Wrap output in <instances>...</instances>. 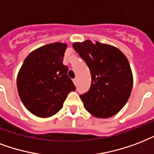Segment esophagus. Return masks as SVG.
<instances>
[{
	"instance_id": "obj_1",
	"label": "esophagus",
	"mask_w": 154,
	"mask_h": 154,
	"mask_svg": "<svg viewBox=\"0 0 154 154\" xmlns=\"http://www.w3.org/2000/svg\"><path fill=\"white\" fill-rule=\"evenodd\" d=\"M73 82H74V83H75V85L76 86V84H77V78L73 79Z\"/></svg>"
}]
</instances>
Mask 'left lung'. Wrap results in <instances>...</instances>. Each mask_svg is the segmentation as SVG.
I'll return each mask as SVG.
<instances>
[{"instance_id":"8db88e82","label":"left lung","mask_w":154,"mask_h":154,"mask_svg":"<svg viewBox=\"0 0 154 154\" xmlns=\"http://www.w3.org/2000/svg\"><path fill=\"white\" fill-rule=\"evenodd\" d=\"M74 49L90 70L88 91L79 95L83 106L94 116L108 118L125 106L133 88V74L125 54L114 46L87 40Z\"/></svg>"}]
</instances>
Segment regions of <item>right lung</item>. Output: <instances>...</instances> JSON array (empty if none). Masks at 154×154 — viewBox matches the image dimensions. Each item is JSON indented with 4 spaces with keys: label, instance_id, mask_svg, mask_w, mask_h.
I'll use <instances>...</instances> for the list:
<instances>
[{
    "label": "right lung",
    "instance_id": "obj_1",
    "mask_svg": "<svg viewBox=\"0 0 154 154\" xmlns=\"http://www.w3.org/2000/svg\"><path fill=\"white\" fill-rule=\"evenodd\" d=\"M66 44L56 42L42 46L24 61L17 79L20 98L27 109L39 117L54 115L75 86L63 64Z\"/></svg>",
    "mask_w": 154,
    "mask_h": 154
}]
</instances>
